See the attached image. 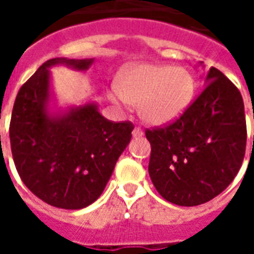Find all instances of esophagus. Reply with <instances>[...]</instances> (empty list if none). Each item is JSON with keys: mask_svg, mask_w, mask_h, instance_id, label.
Returning <instances> with one entry per match:
<instances>
[{"mask_svg": "<svg viewBox=\"0 0 254 254\" xmlns=\"http://www.w3.org/2000/svg\"><path fill=\"white\" fill-rule=\"evenodd\" d=\"M132 134H133V137H141V136L144 134L143 129H140V127H134V129H133Z\"/></svg>", "mask_w": 254, "mask_h": 254, "instance_id": "34e87169", "label": "esophagus"}]
</instances>
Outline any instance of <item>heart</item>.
Wrapping results in <instances>:
<instances>
[{
	"mask_svg": "<svg viewBox=\"0 0 254 254\" xmlns=\"http://www.w3.org/2000/svg\"><path fill=\"white\" fill-rule=\"evenodd\" d=\"M111 98L121 105H138L141 120L149 125L174 121L187 109L193 95L194 81L182 67L143 64L127 69Z\"/></svg>",
	"mask_w": 254,
	"mask_h": 254,
	"instance_id": "obj_1",
	"label": "heart"
}]
</instances>
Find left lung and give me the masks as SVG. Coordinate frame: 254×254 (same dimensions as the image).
Instances as JSON below:
<instances>
[{
  "mask_svg": "<svg viewBox=\"0 0 254 254\" xmlns=\"http://www.w3.org/2000/svg\"><path fill=\"white\" fill-rule=\"evenodd\" d=\"M145 137L151 144L149 177L160 196L182 207L212 200L231 184L245 156L240 89L211 67L207 85L181 116L147 129Z\"/></svg>",
  "mask_w": 254,
  "mask_h": 254,
  "instance_id": "8db88e82",
  "label": "left lung"
}]
</instances>
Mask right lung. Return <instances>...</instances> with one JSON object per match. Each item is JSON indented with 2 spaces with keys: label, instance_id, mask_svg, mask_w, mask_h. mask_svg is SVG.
<instances>
[{
  "label": "right lung",
  "instance_id": "right-lung-1",
  "mask_svg": "<svg viewBox=\"0 0 254 254\" xmlns=\"http://www.w3.org/2000/svg\"><path fill=\"white\" fill-rule=\"evenodd\" d=\"M57 64L84 70L92 60L53 58L21 85L9 125L10 148L21 181L36 197L53 207L80 209L102 194L134 125L109 121L95 103L49 116V67Z\"/></svg>",
  "mask_w": 254,
  "mask_h": 254
}]
</instances>
